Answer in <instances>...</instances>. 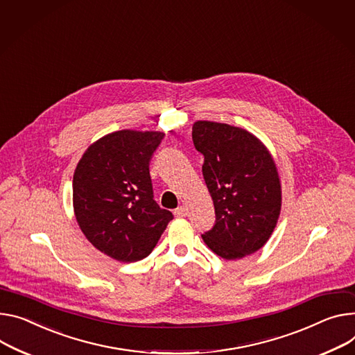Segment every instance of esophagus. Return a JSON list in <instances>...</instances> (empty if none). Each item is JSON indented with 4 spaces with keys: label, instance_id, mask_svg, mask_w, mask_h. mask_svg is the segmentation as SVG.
<instances>
[{
    "label": "esophagus",
    "instance_id": "obj_1",
    "mask_svg": "<svg viewBox=\"0 0 355 355\" xmlns=\"http://www.w3.org/2000/svg\"><path fill=\"white\" fill-rule=\"evenodd\" d=\"M175 216L176 217H186L187 216V213H189V210H187V207L186 206H179L178 209H175Z\"/></svg>",
    "mask_w": 355,
    "mask_h": 355
}]
</instances>
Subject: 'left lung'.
<instances>
[{"label": "left lung", "instance_id": "obj_1", "mask_svg": "<svg viewBox=\"0 0 355 355\" xmlns=\"http://www.w3.org/2000/svg\"><path fill=\"white\" fill-rule=\"evenodd\" d=\"M195 148L205 156L203 178L216 225L202 234L225 260L260 250L275 232L282 210V182L267 146L252 132L211 121H196Z\"/></svg>", "mask_w": 355, "mask_h": 355}]
</instances>
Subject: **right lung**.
<instances>
[{"label": "right lung", "mask_w": 355, "mask_h": 355, "mask_svg": "<svg viewBox=\"0 0 355 355\" xmlns=\"http://www.w3.org/2000/svg\"><path fill=\"white\" fill-rule=\"evenodd\" d=\"M165 133L123 129L88 146L75 168V219L101 253L122 263L145 259L173 219L153 200L149 160Z\"/></svg>", "instance_id": "right-lung-1"}]
</instances>
